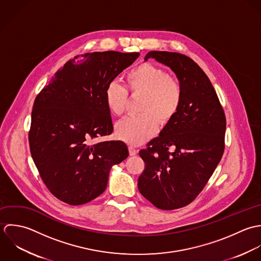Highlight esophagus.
Masks as SVG:
<instances>
[{
    "instance_id": "esophagus-1",
    "label": "esophagus",
    "mask_w": 261,
    "mask_h": 261,
    "mask_svg": "<svg viewBox=\"0 0 261 261\" xmlns=\"http://www.w3.org/2000/svg\"><path fill=\"white\" fill-rule=\"evenodd\" d=\"M137 149L135 148V147H133V146H129V154L131 155V156H134V155H136L137 154Z\"/></svg>"
}]
</instances>
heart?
Instances as JSON below:
<instances>
[{
    "mask_svg": "<svg viewBox=\"0 0 261 261\" xmlns=\"http://www.w3.org/2000/svg\"><path fill=\"white\" fill-rule=\"evenodd\" d=\"M126 84L132 95L143 96L139 109L142 114L118 122L116 133L123 141L139 145L156 133L158 121L166 124L176 115L182 100V90L165 69L151 63H142L131 69L126 75ZM105 101L111 113L120 116L126 109L127 90L111 82L105 90Z\"/></svg>",
    "mask_w": 261,
    "mask_h": 261,
    "instance_id": "1",
    "label": "heart"
}]
</instances>
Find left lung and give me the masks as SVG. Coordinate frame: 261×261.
I'll list each match as a JSON object with an SVG mask.
<instances>
[{"mask_svg": "<svg viewBox=\"0 0 261 261\" xmlns=\"http://www.w3.org/2000/svg\"><path fill=\"white\" fill-rule=\"evenodd\" d=\"M148 58L175 73L182 100L159 136L140 150L145 168L138 178V189L156 208L174 210L197 198L220 162L226 118L207 74L193 59L168 51H150L144 60Z\"/></svg>", "mask_w": 261, "mask_h": 261, "instance_id": "left-lung-1", "label": "left lung"}]
</instances>
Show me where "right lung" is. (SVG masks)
Segmentation results:
<instances>
[{
	"instance_id": "right-lung-1",
	"label": "right lung",
	"mask_w": 261,
	"mask_h": 261,
	"mask_svg": "<svg viewBox=\"0 0 261 261\" xmlns=\"http://www.w3.org/2000/svg\"><path fill=\"white\" fill-rule=\"evenodd\" d=\"M140 53H86L58 69L36 97L29 144L42 180L54 197L72 206L104 193L113 165L129 152L123 141L93 143L113 132L106 87Z\"/></svg>"
}]
</instances>
